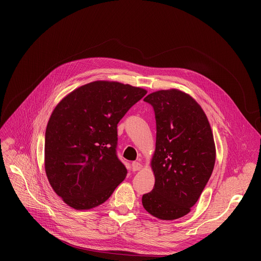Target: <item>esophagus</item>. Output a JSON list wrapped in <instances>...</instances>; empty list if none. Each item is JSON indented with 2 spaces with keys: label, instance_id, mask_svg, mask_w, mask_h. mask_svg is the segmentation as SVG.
Segmentation results:
<instances>
[{
  "label": "esophagus",
  "instance_id": "1",
  "mask_svg": "<svg viewBox=\"0 0 261 261\" xmlns=\"http://www.w3.org/2000/svg\"><path fill=\"white\" fill-rule=\"evenodd\" d=\"M132 169L133 171H136V170H141L143 168V165L140 163V162H133L132 163Z\"/></svg>",
  "mask_w": 261,
  "mask_h": 261
}]
</instances>
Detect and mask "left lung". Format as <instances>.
<instances>
[{"label": "left lung", "instance_id": "8db88e82", "mask_svg": "<svg viewBox=\"0 0 261 261\" xmlns=\"http://www.w3.org/2000/svg\"><path fill=\"white\" fill-rule=\"evenodd\" d=\"M144 100L154 110L156 142L151 160L155 183L142 203L153 217L175 220L190 212L210 180L214 135L201 106L180 90L156 91Z\"/></svg>", "mask_w": 261, "mask_h": 261}]
</instances>
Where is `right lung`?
Listing matches in <instances>:
<instances>
[{
	"instance_id": "obj_1",
	"label": "right lung",
	"mask_w": 261,
	"mask_h": 261,
	"mask_svg": "<svg viewBox=\"0 0 261 261\" xmlns=\"http://www.w3.org/2000/svg\"><path fill=\"white\" fill-rule=\"evenodd\" d=\"M147 94L142 88L97 80L74 90L56 106L45 131L44 167L65 204L91 210L125 180L116 155L117 123Z\"/></svg>"
}]
</instances>
